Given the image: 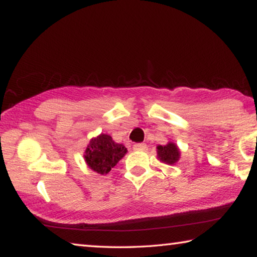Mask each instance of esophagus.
<instances>
[{
	"label": "esophagus",
	"mask_w": 257,
	"mask_h": 257,
	"mask_svg": "<svg viewBox=\"0 0 257 257\" xmlns=\"http://www.w3.org/2000/svg\"><path fill=\"white\" fill-rule=\"evenodd\" d=\"M146 147L147 146L145 143H137V144H134L133 149H134V151H145Z\"/></svg>",
	"instance_id": "1"
}]
</instances>
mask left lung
<instances>
[{
  "instance_id": "left-lung-1",
  "label": "left lung",
  "mask_w": 257,
  "mask_h": 257,
  "mask_svg": "<svg viewBox=\"0 0 257 257\" xmlns=\"http://www.w3.org/2000/svg\"><path fill=\"white\" fill-rule=\"evenodd\" d=\"M158 156L160 161L167 164H175L179 160L180 152L173 143H169L165 146H158Z\"/></svg>"
}]
</instances>
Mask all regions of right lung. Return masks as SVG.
Wrapping results in <instances>:
<instances>
[{"label":"right lung","instance_id":"1","mask_svg":"<svg viewBox=\"0 0 257 257\" xmlns=\"http://www.w3.org/2000/svg\"><path fill=\"white\" fill-rule=\"evenodd\" d=\"M85 160L95 172L106 175L123 158L127 149L122 144H116L111 136L101 134L89 142L85 152Z\"/></svg>","mask_w":257,"mask_h":257}]
</instances>
